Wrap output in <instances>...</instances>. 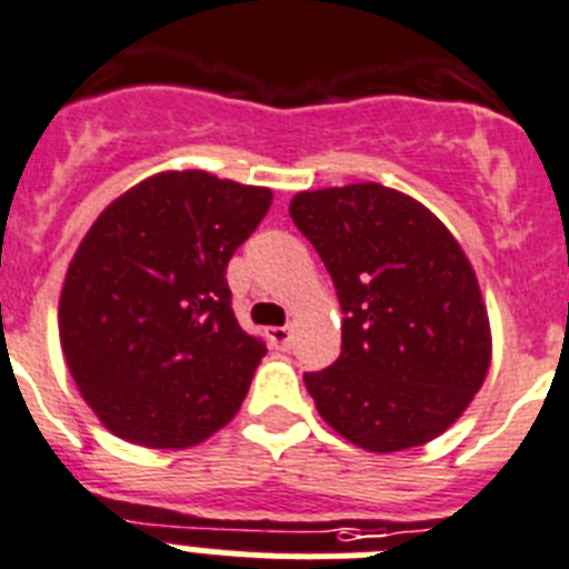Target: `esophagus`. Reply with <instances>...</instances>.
Returning a JSON list of instances; mask_svg holds the SVG:
<instances>
[{
  "mask_svg": "<svg viewBox=\"0 0 569 569\" xmlns=\"http://www.w3.org/2000/svg\"><path fill=\"white\" fill-rule=\"evenodd\" d=\"M266 337H269L272 348H278V351H286V348L291 346V329H289V326H274V329L266 331Z\"/></svg>",
  "mask_w": 569,
  "mask_h": 569,
  "instance_id": "1",
  "label": "esophagus"
}]
</instances>
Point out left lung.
I'll return each instance as SVG.
<instances>
[{
    "label": "left lung",
    "mask_w": 569,
    "mask_h": 569,
    "mask_svg": "<svg viewBox=\"0 0 569 569\" xmlns=\"http://www.w3.org/2000/svg\"><path fill=\"white\" fill-rule=\"evenodd\" d=\"M289 214L346 311L337 362L303 377L317 413L371 453L437 439L473 402L493 355L459 240L417 198L373 181L297 192Z\"/></svg>",
    "instance_id": "left-lung-1"
}]
</instances>
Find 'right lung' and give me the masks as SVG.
I'll return each mask as SVG.
<instances>
[{"instance_id": "right-lung-1", "label": "right lung", "mask_w": 569, "mask_h": 569, "mask_svg": "<svg viewBox=\"0 0 569 569\" xmlns=\"http://www.w3.org/2000/svg\"><path fill=\"white\" fill-rule=\"evenodd\" d=\"M272 198L269 187L167 170L87 229L61 286L59 340L107 431L183 450L232 422L266 348L234 320L227 266Z\"/></svg>"}]
</instances>
